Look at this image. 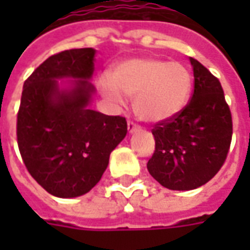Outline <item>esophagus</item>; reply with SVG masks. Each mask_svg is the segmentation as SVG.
<instances>
[{"label": "esophagus", "instance_id": "esophagus-1", "mask_svg": "<svg viewBox=\"0 0 250 250\" xmlns=\"http://www.w3.org/2000/svg\"><path fill=\"white\" fill-rule=\"evenodd\" d=\"M127 128H128V132H130V134L141 130V127H139L138 125H135L134 122H131V120H128V123H127Z\"/></svg>", "mask_w": 250, "mask_h": 250}]
</instances>
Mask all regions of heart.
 Segmentation results:
<instances>
[{"instance_id": "b5f03b06", "label": "heart", "mask_w": 250, "mask_h": 250, "mask_svg": "<svg viewBox=\"0 0 250 250\" xmlns=\"http://www.w3.org/2000/svg\"><path fill=\"white\" fill-rule=\"evenodd\" d=\"M98 87L104 98L116 105H123L125 98H134L135 114L145 122L158 123L186 107L193 76L181 62L139 57L118 62L111 77L99 79Z\"/></svg>"}]
</instances>
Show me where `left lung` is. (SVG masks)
<instances>
[{
	"mask_svg": "<svg viewBox=\"0 0 250 250\" xmlns=\"http://www.w3.org/2000/svg\"><path fill=\"white\" fill-rule=\"evenodd\" d=\"M194 92L178 115L152 128L155 151L147 163L152 178L170 190H193L220 171L233 134L220 80L195 59Z\"/></svg>",
	"mask_w": 250,
	"mask_h": 250,
	"instance_id": "8db88e82",
	"label": "left lung"
}]
</instances>
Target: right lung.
Segmentation results:
<instances>
[{
  "instance_id": "1",
  "label": "right lung",
  "mask_w": 250,
  "mask_h": 250,
  "mask_svg": "<svg viewBox=\"0 0 250 250\" xmlns=\"http://www.w3.org/2000/svg\"><path fill=\"white\" fill-rule=\"evenodd\" d=\"M96 51L69 49L48 57L24 83L17 143L29 174L46 191L75 198L98 184L127 122L89 108ZM73 78L66 87L57 82Z\"/></svg>"
}]
</instances>
